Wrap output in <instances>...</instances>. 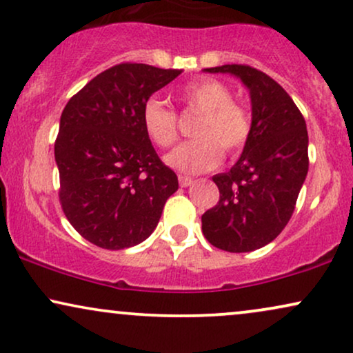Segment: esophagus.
I'll return each mask as SVG.
<instances>
[{
    "instance_id": "34e87169",
    "label": "esophagus",
    "mask_w": 353,
    "mask_h": 353,
    "mask_svg": "<svg viewBox=\"0 0 353 353\" xmlns=\"http://www.w3.org/2000/svg\"><path fill=\"white\" fill-rule=\"evenodd\" d=\"M178 181H180V186H181V188H186V186L193 185V180H191L190 176H183V175H180V176H178Z\"/></svg>"
}]
</instances>
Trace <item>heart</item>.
<instances>
[{
	"label": "heart",
	"instance_id": "b5f03b06",
	"mask_svg": "<svg viewBox=\"0 0 353 353\" xmlns=\"http://www.w3.org/2000/svg\"><path fill=\"white\" fill-rule=\"evenodd\" d=\"M186 106L201 112L193 134L198 139L181 143L165 157L170 167L185 173H203L223 160V150L237 154L252 132L250 112L234 103L230 90L212 78L193 81L180 91ZM142 125L147 137L160 149L173 145L178 139L176 114L159 98L147 99L142 106Z\"/></svg>",
	"mask_w": 353,
	"mask_h": 353
}]
</instances>
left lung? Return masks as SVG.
Returning a JSON list of instances; mask_svg holds the SVG:
<instances>
[{
  "label": "left lung",
  "instance_id": "obj_1",
  "mask_svg": "<svg viewBox=\"0 0 353 353\" xmlns=\"http://www.w3.org/2000/svg\"><path fill=\"white\" fill-rule=\"evenodd\" d=\"M208 73L237 77L250 93L252 132L242 155L212 181L219 203L201 216L208 242L225 252H252L276 239L288 224L306 180L307 130L290 94L249 65H221Z\"/></svg>",
  "mask_w": 353,
  "mask_h": 353
}]
</instances>
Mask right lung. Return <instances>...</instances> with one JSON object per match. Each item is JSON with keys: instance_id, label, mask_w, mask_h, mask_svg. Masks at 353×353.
<instances>
[{"instance_id": "obj_1", "label": "right lung", "mask_w": 353, "mask_h": 353, "mask_svg": "<svg viewBox=\"0 0 353 353\" xmlns=\"http://www.w3.org/2000/svg\"><path fill=\"white\" fill-rule=\"evenodd\" d=\"M119 63L70 98L60 116L55 162L60 203L75 230L108 250L137 245L154 232L178 178L159 159L142 125V106L180 75Z\"/></svg>"}]
</instances>
